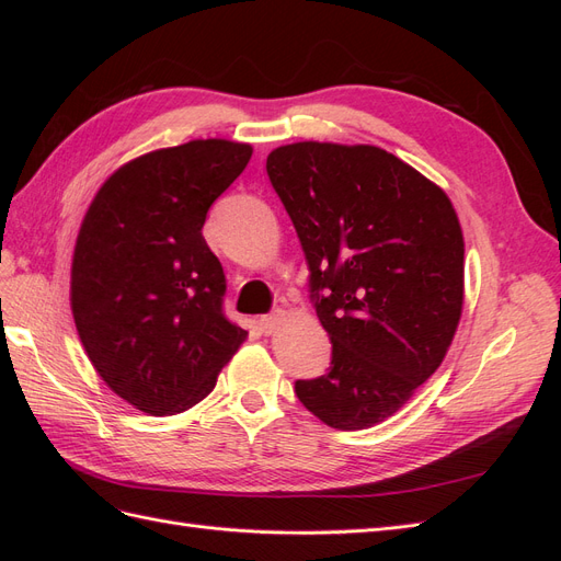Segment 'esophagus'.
<instances>
[{
    "mask_svg": "<svg viewBox=\"0 0 561 561\" xmlns=\"http://www.w3.org/2000/svg\"><path fill=\"white\" fill-rule=\"evenodd\" d=\"M283 320H285V311H274L271 316H264V318L260 320L262 332H264V334H274V332H278V330H280V325H283Z\"/></svg>",
    "mask_w": 561,
    "mask_h": 561,
    "instance_id": "obj_1",
    "label": "esophagus"
}]
</instances>
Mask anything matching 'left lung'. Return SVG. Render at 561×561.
I'll use <instances>...</instances> for the list:
<instances>
[{"instance_id":"8db88e82","label":"left lung","mask_w":561,"mask_h":561,"mask_svg":"<svg viewBox=\"0 0 561 561\" xmlns=\"http://www.w3.org/2000/svg\"><path fill=\"white\" fill-rule=\"evenodd\" d=\"M266 173L307 254L316 316L332 342L328 375L297 381L295 393L332 428L377 426L451 346L463 311L458 215L435 182L375 145H283Z\"/></svg>"}]
</instances>
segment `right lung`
<instances>
[{
  "label": "right lung",
  "instance_id": "1",
  "mask_svg": "<svg viewBox=\"0 0 561 561\" xmlns=\"http://www.w3.org/2000/svg\"><path fill=\"white\" fill-rule=\"evenodd\" d=\"M250 157L222 138L154 149L114 171L83 215L75 325L100 379L145 414L201 402L245 342L222 313L225 271L201 229Z\"/></svg>",
  "mask_w": 561,
  "mask_h": 561
}]
</instances>
